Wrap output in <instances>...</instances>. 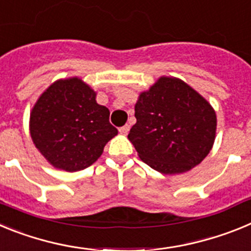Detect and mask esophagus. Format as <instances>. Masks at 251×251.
<instances>
[{
  "instance_id": "esophagus-1",
  "label": "esophagus",
  "mask_w": 251,
  "mask_h": 251,
  "mask_svg": "<svg viewBox=\"0 0 251 251\" xmlns=\"http://www.w3.org/2000/svg\"><path fill=\"white\" fill-rule=\"evenodd\" d=\"M129 128H130L129 124H126V126H123V127L119 128V132H121L122 134H127V133L129 132Z\"/></svg>"
}]
</instances>
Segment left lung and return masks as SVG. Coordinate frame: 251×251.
<instances>
[{
  "instance_id": "left-lung-1",
  "label": "left lung",
  "mask_w": 251,
  "mask_h": 251,
  "mask_svg": "<svg viewBox=\"0 0 251 251\" xmlns=\"http://www.w3.org/2000/svg\"><path fill=\"white\" fill-rule=\"evenodd\" d=\"M137 123L128 139L139 158L165 175L182 174L211 151L216 114L196 90L176 77L162 76L134 106Z\"/></svg>"
}]
</instances>
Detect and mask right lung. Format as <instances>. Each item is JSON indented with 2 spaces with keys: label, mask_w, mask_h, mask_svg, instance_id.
Listing matches in <instances>:
<instances>
[{
  "label": "right lung",
  "mask_w": 251,
  "mask_h": 251,
  "mask_svg": "<svg viewBox=\"0 0 251 251\" xmlns=\"http://www.w3.org/2000/svg\"><path fill=\"white\" fill-rule=\"evenodd\" d=\"M109 110L95 101L90 86L72 77L50 85L30 117L31 138L54 167L69 172L89 167L118 129Z\"/></svg>",
  "instance_id": "right-lung-1"
}]
</instances>
